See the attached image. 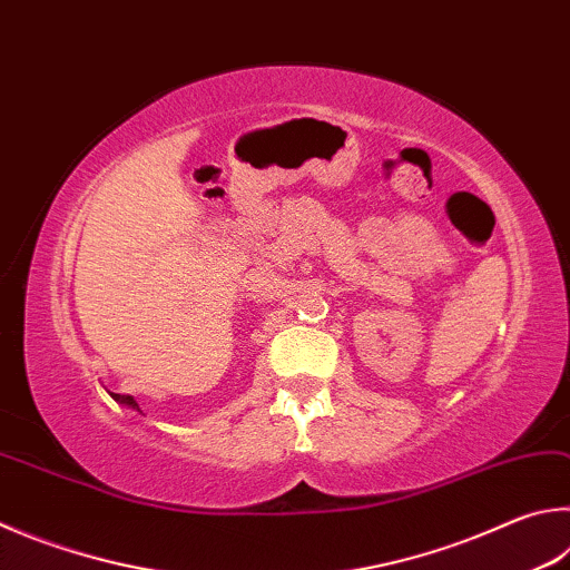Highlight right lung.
I'll return each instance as SVG.
<instances>
[{
  "instance_id": "add662e5",
  "label": "right lung",
  "mask_w": 570,
  "mask_h": 570,
  "mask_svg": "<svg viewBox=\"0 0 570 570\" xmlns=\"http://www.w3.org/2000/svg\"><path fill=\"white\" fill-rule=\"evenodd\" d=\"M109 396L117 401V403H121V406H127V409H131V411H139L141 413V409H139V403L134 401V396H121V393H111V391H107Z\"/></svg>"
}]
</instances>
